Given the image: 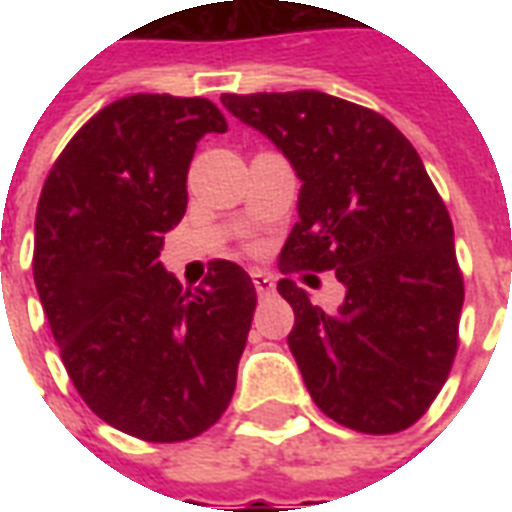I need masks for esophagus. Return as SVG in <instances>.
I'll return each instance as SVG.
<instances>
[{"label":"esophagus","instance_id":"esophagus-1","mask_svg":"<svg viewBox=\"0 0 512 512\" xmlns=\"http://www.w3.org/2000/svg\"><path fill=\"white\" fill-rule=\"evenodd\" d=\"M252 282H255V290L260 296H271L274 293V277L266 274V271H252Z\"/></svg>","mask_w":512,"mask_h":512}]
</instances>
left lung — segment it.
I'll return each mask as SVG.
<instances>
[{"label": "left lung", "mask_w": 512, "mask_h": 512, "mask_svg": "<svg viewBox=\"0 0 512 512\" xmlns=\"http://www.w3.org/2000/svg\"><path fill=\"white\" fill-rule=\"evenodd\" d=\"M222 104L301 178L282 274L334 271L345 285L337 310L293 279L277 285L315 406L359 433L411 428L450 376L463 307L452 219L422 158L384 115L337 95L227 93Z\"/></svg>", "instance_id": "1"}]
</instances>
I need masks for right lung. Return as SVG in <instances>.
Instances as JSON below:
<instances>
[{"label":"right lung","instance_id":"right-lung-1","mask_svg":"<svg viewBox=\"0 0 512 512\" xmlns=\"http://www.w3.org/2000/svg\"><path fill=\"white\" fill-rule=\"evenodd\" d=\"M224 131L208 98L128 95L73 134L40 191L32 274L62 365L134 439H194L233 400L252 279L211 260L200 288L183 290L158 260L186 213L197 142Z\"/></svg>","mask_w":512,"mask_h":512}]
</instances>
